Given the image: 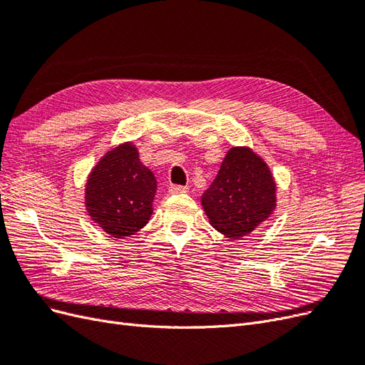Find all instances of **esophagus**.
<instances>
[{
	"mask_svg": "<svg viewBox=\"0 0 365 365\" xmlns=\"http://www.w3.org/2000/svg\"><path fill=\"white\" fill-rule=\"evenodd\" d=\"M187 190V187H184V185H170L169 187V193H172V195H176V193H185Z\"/></svg>",
	"mask_w": 365,
	"mask_h": 365,
	"instance_id": "1",
	"label": "esophagus"
}]
</instances>
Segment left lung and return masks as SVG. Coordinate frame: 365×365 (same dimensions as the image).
<instances>
[{
    "instance_id": "obj_1",
    "label": "left lung",
    "mask_w": 365,
    "mask_h": 365,
    "mask_svg": "<svg viewBox=\"0 0 365 365\" xmlns=\"http://www.w3.org/2000/svg\"><path fill=\"white\" fill-rule=\"evenodd\" d=\"M201 204L219 233L247 236L275 208V182L267 163L250 148H231Z\"/></svg>"
}]
</instances>
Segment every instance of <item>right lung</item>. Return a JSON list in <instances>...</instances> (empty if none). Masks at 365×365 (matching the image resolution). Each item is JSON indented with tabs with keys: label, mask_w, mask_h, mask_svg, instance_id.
I'll return each mask as SVG.
<instances>
[{
	"label": "right lung",
	"mask_w": 365,
	"mask_h": 365,
	"mask_svg": "<svg viewBox=\"0 0 365 365\" xmlns=\"http://www.w3.org/2000/svg\"><path fill=\"white\" fill-rule=\"evenodd\" d=\"M132 143L109 150L96 164L85 189L91 219L114 237H128L148 224L157 180Z\"/></svg>",
	"instance_id": "right-lung-1"
}]
</instances>
